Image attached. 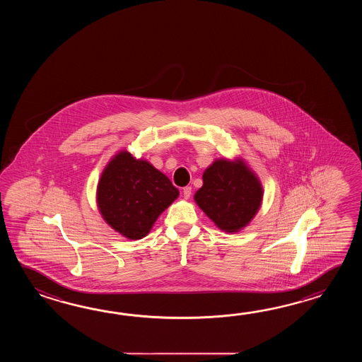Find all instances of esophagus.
<instances>
[{
    "label": "esophagus",
    "mask_w": 362,
    "mask_h": 362,
    "mask_svg": "<svg viewBox=\"0 0 362 362\" xmlns=\"http://www.w3.org/2000/svg\"><path fill=\"white\" fill-rule=\"evenodd\" d=\"M181 194H182L184 199H189V198L192 197V187H190V186H186V187H184V189H182V192H181Z\"/></svg>",
    "instance_id": "obj_1"
}]
</instances>
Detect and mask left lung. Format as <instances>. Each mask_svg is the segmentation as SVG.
Segmentation results:
<instances>
[{
    "label": "left lung",
    "mask_w": 362,
    "mask_h": 362,
    "mask_svg": "<svg viewBox=\"0 0 362 362\" xmlns=\"http://www.w3.org/2000/svg\"><path fill=\"white\" fill-rule=\"evenodd\" d=\"M194 199L221 230L235 233L262 206V184L243 160L220 159L204 170L203 186Z\"/></svg>",
    "instance_id": "left-lung-1"
}]
</instances>
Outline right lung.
<instances>
[{
	"mask_svg": "<svg viewBox=\"0 0 362 362\" xmlns=\"http://www.w3.org/2000/svg\"><path fill=\"white\" fill-rule=\"evenodd\" d=\"M178 194L160 170L122 151L102 172L97 203L102 217L112 229L127 238L141 239Z\"/></svg>",
	"mask_w": 362,
	"mask_h": 362,
	"instance_id": "right-lung-1",
	"label": "right lung"
}]
</instances>
